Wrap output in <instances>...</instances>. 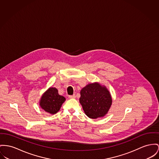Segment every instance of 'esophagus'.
<instances>
[{
    "mask_svg": "<svg viewBox=\"0 0 159 159\" xmlns=\"http://www.w3.org/2000/svg\"><path fill=\"white\" fill-rule=\"evenodd\" d=\"M69 98H70V99H72V98H76V96H75V95L69 96Z\"/></svg>",
    "mask_w": 159,
    "mask_h": 159,
    "instance_id": "obj_1",
    "label": "esophagus"
}]
</instances>
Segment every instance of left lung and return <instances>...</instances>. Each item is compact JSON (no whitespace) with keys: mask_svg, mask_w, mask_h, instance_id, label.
<instances>
[{"mask_svg":"<svg viewBox=\"0 0 159 159\" xmlns=\"http://www.w3.org/2000/svg\"><path fill=\"white\" fill-rule=\"evenodd\" d=\"M80 93V102L87 116L96 119L107 114L112 99L105 87L98 83L90 84L84 87Z\"/></svg>","mask_w":159,"mask_h":159,"instance_id":"8db88e82","label":"left lung"}]
</instances>
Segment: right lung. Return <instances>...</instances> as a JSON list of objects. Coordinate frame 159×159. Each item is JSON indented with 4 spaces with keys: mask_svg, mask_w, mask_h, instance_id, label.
<instances>
[{
    "mask_svg": "<svg viewBox=\"0 0 159 159\" xmlns=\"http://www.w3.org/2000/svg\"><path fill=\"white\" fill-rule=\"evenodd\" d=\"M66 99L60 95L55 88H49L42 96L40 105L43 109L51 114H55L60 109Z\"/></svg>",
    "mask_w": 159,
    "mask_h": 159,
    "instance_id": "1",
    "label": "right lung"
}]
</instances>
